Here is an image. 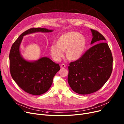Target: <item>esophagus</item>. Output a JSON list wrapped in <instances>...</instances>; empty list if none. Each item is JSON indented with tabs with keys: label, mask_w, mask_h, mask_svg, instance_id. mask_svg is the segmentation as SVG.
Segmentation results:
<instances>
[{
	"label": "esophagus",
	"mask_w": 124,
	"mask_h": 124,
	"mask_svg": "<svg viewBox=\"0 0 124 124\" xmlns=\"http://www.w3.org/2000/svg\"><path fill=\"white\" fill-rule=\"evenodd\" d=\"M66 67V65L65 64H62L61 65H60V67L61 68H65Z\"/></svg>",
	"instance_id": "obj_1"
}]
</instances>
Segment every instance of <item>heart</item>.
Masks as SVG:
<instances>
[{"mask_svg":"<svg viewBox=\"0 0 124 124\" xmlns=\"http://www.w3.org/2000/svg\"><path fill=\"white\" fill-rule=\"evenodd\" d=\"M85 46L84 37L78 32L71 31L60 36L56 41V45L50 47V53L55 61H58L63 57L65 51L66 57L70 61H76L81 57Z\"/></svg>","mask_w":124,"mask_h":124,"instance_id":"1","label":"heart"}]
</instances>
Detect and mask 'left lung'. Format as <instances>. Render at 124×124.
Returning a JSON list of instances; mask_svg holds the SVG:
<instances>
[{
    "label": "left lung",
    "instance_id": "obj_1",
    "mask_svg": "<svg viewBox=\"0 0 124 124\" xmlns=\"http://www.w3.org/2000/svg\"><path fill=\"white\" fill-rule=\"evenodd\" d=\"M93 45L68 66V82L74 92L88 94L99 90L109 79L113 70V56L100 32L90 29ZM95 45H94V44Z\"/></svg>",
    "mask_w": 124,
    "mask_h": 124
}]
</instances>
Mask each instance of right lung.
<instances>
[{"mask_svg":"<svg viewBox=\"0 0 124 124\" xmlns=\"http://www.w3.org/2000/svg\"><path fill=\"white\" fill-rule=\"evenodd\" d=\"M53 30L45 28H31L24 31L12 44L9 53L10 72L16 84L26 93L38 95L47 92L53 77L60 69L59 65L44 57L30 62L21 56L19 46L23 37L36 32H50Z\"/></svg>","mask_w":124,"mask_h":124,"instance_id":"right-lung-1","label":"right lung"}]
</instances>
